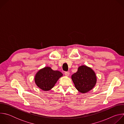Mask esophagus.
I'll return each instance as SVG.
<instances>
[{
	"mask_svg": "<svg viewBox=\"0 0 124 124\" xmlns=\"http://www.w3.org/2000/svg\"><path fill=\"white\" fill-rule=\"evenodd\" d=\"M64 74H65V75L66 76H67V77H68L69 76V75H70V73L69 72H65Z\"/></svg>",
	"mask_w": 124,
	"mask_h": 124,
	"instance_id": "1",
	"label": "esophagus"
}]
</instances>
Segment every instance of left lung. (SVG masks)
<instances>
[{"label": "left lung", "instance_id": "left-lung-1", "mask_svg": "<svg viewBox=\"0 0 124 124\" xmlns=\"http://www.w3.org/2000/svg\"><path fill=\"white\" fill-rule=\"evenodd\" d=\"M72 79L76 89L81 93H86L92 90L97 82V77L90 67L82 65L78 71L72 76Z\"/></svg>", "mask_w": 124, "mask_h": 124}]
</instances>
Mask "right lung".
I'll return each mask as SVG.
<instances>
[{"instance_id":"right-lung-1","label":"right lung","mask_w":124,"mask_h":124,"mask_svg":"<svg viewBox=\"0 0 124 124\" xmlns=\"http://www.w3.org/2000/svg\"><path fill=\"white\" fill-rule=\"evenodd\" d=\"M62 76V73L58 70H54L49 67H46L36 73L34 80L41 89L47 91L54 87L59 78Z\"/></svg>"}]
</instances>
